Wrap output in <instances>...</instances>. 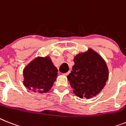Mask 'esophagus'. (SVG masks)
I'll use <instances>...</instances> for the list:
<instances>
[{
  "label": "esophagus",
  "mask_w": 126,
  "mask_h": 126,
  "mask_svg": "<svg viewBox=\"0 0 126 126\" xmlns=\"http://www.w3.org/2000/svg\"><path fill=\"white\" fill-rule=\"evenodd\" d=\"M70 72H71L70 71H68V72L65 73H64V75H65V76H67V75H69V73H70Z\"/></svg>",
  "instance_id": "obj_1"
}]
</instances>
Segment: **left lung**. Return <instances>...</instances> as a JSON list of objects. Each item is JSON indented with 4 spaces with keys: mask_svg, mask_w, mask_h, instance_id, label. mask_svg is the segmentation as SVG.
<instances>
[{
    "mask_svg": "<svg viewBox=\"0 0 126 126\" xmlns=\"http://www.w3.org/2000/svg\"><path fill=\"white\" fill-rule=\"evenodd\" d=\"M75 64L67 78L73 93L80 98H93L102 90L109 77L105 61L92 49L75 57Z\"/></svg>",
    "mask_w": 126,
    "mask_h": 126,
    "instance_id": "8db88e82",
    "label": "left lung"
}]
</instances>
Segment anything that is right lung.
Segmentation results:
<instances>
[{
  "label": "right lung",
  "instance_id": "1",
  "mask_svg": "<svg viewBox=\"0 0 126 126\" xmlns=\"http://www.w3.org/2000/svg\"><path fill=\"white\" fill-rule=\"evenodd\" d=\"M57 73L50 57H37L24 67L23 84L35 93H47L56 80Z\"/></svg>",
  "mask_w": 126,
  "mask_h": 126
}]
</instances>
